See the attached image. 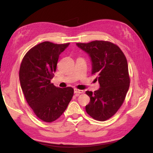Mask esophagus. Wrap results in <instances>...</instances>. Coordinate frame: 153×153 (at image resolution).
Returning a JSON list of instances; mask_svg holds the SVG:
<instances>
[{
  "mask_svg": "<svg viewBox=\"0 0 153 153\" xmlns=\"http://www.w3.org/2000/svg\"><path fill=\"white\" fill-rule=\"evenodd\" d=\"M74 93L76 95H79V94H82V93H84V91H83V90H78V89L75 88L74 89Z\"/></svg>",
  "mask_w": 153,
  "mask_h": 153,
  "instance_id": "1",
  "label": "esophagus"
}]
</instances>
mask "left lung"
Wrapping results in <instances>:
<instances>
[{
    "label": "left lung",
    "instance_id": "8db88e82",
    "mask_svg": "<svg viewBox=\"0 0 153 153\" xmlns=\"http://www.w3.org/2000/svg\"><path fill=\"white\" fill-rule=\"evenodd\" d=\"M86 53L92 63V74L97 76L99 89L86 91L90 98L86 106L87 113L97 121H104L115 115L125 100L129 86L128 62L117 45L95 40L76 43Z\"/></svg>",
    "mask_w": 153,
    "mask_h": 153
}]
</instances>
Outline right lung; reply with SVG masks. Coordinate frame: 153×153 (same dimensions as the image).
Listing matches in <instances>:
<instances>
[{"instance_id": "1", "label": "right lung", "mask_w": 153, "mask_h": 153, "mask_svg": "<svg viewBox=\"0 0 153 153\" xmlns=\"http://www.w3.org/2000/svg\"><path fill=\"white\" fill-rule=\"evenodd\" d=\"M69 45L40 43L27 52L21 63L19 81L24 97L36 115L46 122L57 120L73 97L71 87L60 88L51 83L59 56Z\"/></svg>"}]
</instances>
